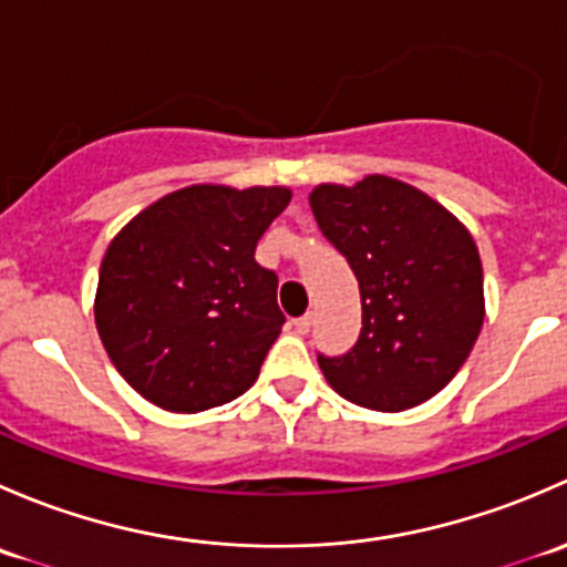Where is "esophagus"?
<instances>
[{
    "label": "esophagus",
    "mask_w": 567,
    "mask_h": 567,
    "mask_svg": "<svg viewBox=\"0 0 567 567\" xmlns=\"http://www.w3.org/2000/svg\"><path fill=\"white\" fill-rule=\"evenodd\" d=\"M312 320H316V316H312V312H305V316H301V318H296V331H299V334H307V331L312 329Z\"/></svg>",
    "instance_id": "34e87169"
}]
</instances>
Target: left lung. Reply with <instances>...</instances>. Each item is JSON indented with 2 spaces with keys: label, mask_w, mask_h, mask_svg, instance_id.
I'll list each match as a JSON object with an SVG mask.
<instances>
[{
  "label": "left lung",
  "mask_w": 567,
  "mask_h": 567,
  "mask_svg": "<svg viewBox=\"0 0 567 567\" xmlns=\"http://www.w3.org/2000/svg\"><path fill=\"white\" fill-rule=\"evenodd\" d=\"M310 208L362 293L357 346L346 357H318L329 386L373 411L431 400L483 329V262L472 233L442 203L386 175L320 183Z\"/></svg>",
  "instance_id": "left-lung-1"
}]
</instances>
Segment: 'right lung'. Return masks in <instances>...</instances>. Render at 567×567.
Wrapping results in <instances>:
<instances>
[{"mask_svg":"<svg viewBox=\"0 0 567 567\" xmlns=\"http://www.w3.org/2000/svg\"><path fill=\"white\" fill-rule=\"evenodd\" d=\"M285 186L177 188L109 244L95 326L117 373L153 405L197 414L260 375L282 331L277 274L255 247L288 208Z\"/></svg>","mask_w":567,"mask_h":567,"instance_id":"add662e5","label":"right lung"}]
</instances>
